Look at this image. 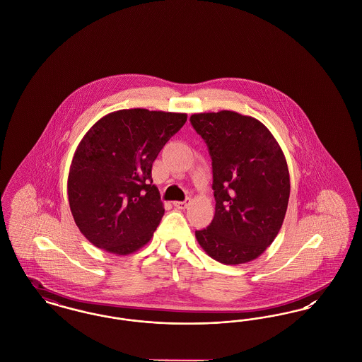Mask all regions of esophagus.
<instances>
[{
	"label": "esophagus",
	"mask_w": 362,
	"mask_h": 362,
	"mask_svg": "<svg viewBox=\"0 0 362 362\" xmlns=\"http://www.w3.org/2000/svg\"><path fill=\"white\" fill-rule=\"evenodd\" d=\"M189 205V199L187 201H183V202H173V206L176 207V209H180V210H183V209H186V207Z\"/></svg>",
	"instance_id": "34e87169"
}]
</instances>
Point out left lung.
<instances>
[{
  "mask_svg": "<svg viewBox=\"0 0 362 362\" xmlns=\"http://www.w3.org/2000/svg\"><path fill=\"white\" fill-rule=\"evenodd\" d=\"M213 167L216 213L195 238L210 258L241 264L260 257L282 226L291 194L286 158L270 130L235 111L192 114Z\"/></svg>",
  "mask_w": 362,
  "mask_h": 362,
  "instance_id": "1",
  "label": "left lung"
}]
</instances>
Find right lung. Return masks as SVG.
I'll list each match as a JSON object with an SVG mask.
<instances>
[{"label":"right lung","instance_id":"obj_1","mask_svg":"<svg viewBox=\"0 0 362 362\" xmlns=\"http://www.w3.org/2000/svg\"><path fill=\"white\" fill-rule=\"evenodd\" d=\"M187 114L119 110L96 122L78 144L68 177L69 206L95 247L129 255L152 239L164 216L152 165Z\"/></svg>","mask_w":362,"mask_h":362}]
</instances>
